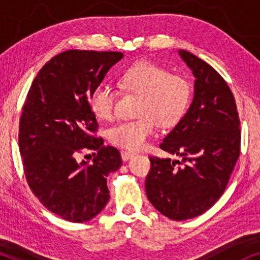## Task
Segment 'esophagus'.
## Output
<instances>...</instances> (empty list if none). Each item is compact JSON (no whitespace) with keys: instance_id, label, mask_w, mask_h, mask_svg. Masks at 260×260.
<instances>
[{"instance_id":"obj_1","label":"esophagus","mask_w":260,"mask_h":260,"mask_svg":"<svg viewBox=\"0 0 260 260\" xmlns=\"http://www.w3.org/2000/svg\"><path fill=\"white\" fill-rule=\"evenodd\" d=\"M120 155H122L123 161H127V159H130L131 157H134V156H135V152L126 151V150H122V152H120Z\"/></svg>"}]
</instances>
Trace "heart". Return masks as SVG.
I'll return each instance as SVG.
<instances>
[{
	"instance_id": "obj_1",
	"label": "heart",
	"mask_w": 260,
	"mask_h": 260,
	"mask_svg": "<svg viewBox=\"0 0 260 260\" xmlns=\"http://www.w3.org/2000/svg\"><path fill=\"white\" fill-rule=\"evenodd\" d=\"M120 87L140 94L138 119L120 122L110 127V142L127 150H140L155 133L156 122L163 127L176 125L189 109L193 86L186 77L172 74L152 61H140L124 71ZM118 92L108 83H101L91 94V108L99 118L115 117Z\"/></svg>"
}]
</instances>
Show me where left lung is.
<instances>
[{
    "label": "left lung",
    "mask_w": 260,
    "mask_h": 260,
    "mask_svg": "<svg viewBox=\"0 0 260 260\" xmlns=\"http://www.w3.org/2000/svg\"><path fill=\"white\" fill-rule=\"evenodd\" d=\"M179 55L195 77L194 97L159 148L182 161L151 156L145 180L151 205L176 221L201 215L223 194L240 155L241 135L236 101L223 78L197 55L184 49Z\"/></svg>",
    "instance_id": "8db88e82"
}]
</instances>
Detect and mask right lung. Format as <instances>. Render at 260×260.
<instances>
[{"instance_id":"1","label":"right lung","mask_w":260,"mask_h":260,"mask_svg":"<svg viewBox=\"0 0 260 260\" xmlns=\"http://www.w3.org/2000/svg\"><path fill=\"white\" fill-rule=\"evenodd\" d=\"M120 52L71 49L42 66L20 118L19 147L28 186L48 211L71 222L102 212L110 199L106 177L122 166L116 148L95 137L88 99ZM95 151L92 164L77 156Z\"/></svg>"}]
</instances>
